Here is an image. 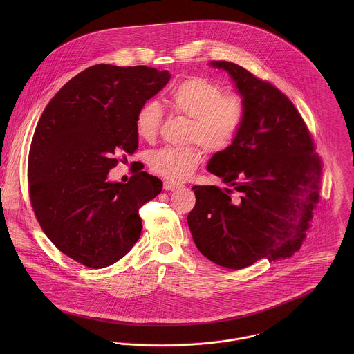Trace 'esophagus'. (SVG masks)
Listing matches in <instances>:
<instances>
[{
  "label": "esophagus",
  "mask_w": 354,
  "mask_h": 354,
  "mask_svg": "<svg viewBox=\"0 0 354 354\" xmlns=\"http://www.w3.org/2000/svg\"><path fill=\"white\" fill-rule=\"evenodd\" d=\"M163 188H165L166 191H174V189L181 188V185H180V184H176V183H173V181H165V183H163Z\"/></svg>",
  "instance_id": "34e87169"
}]
</instances>
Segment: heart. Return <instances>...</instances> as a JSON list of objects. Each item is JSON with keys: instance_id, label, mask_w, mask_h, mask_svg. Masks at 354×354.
<instances>
[{"instance_id": "1", "label": "heart", "mask_w": 354, "mask_h": 354, "mask_svg": "<svg viewBox=\"0 0 354 354\" xmlns=\"http://www.w3.org/2000/svg\"><path fill=\"white\" fill-rule=\"evenodd\" d=\"M169 104L174 113L191 118L187 140L201 143L209 152L230 149L247 118V104L240 95H225L222 86L201 76H191L177 84L169 94ZM162 117L158 102L145 103L135 120L139 138L146 142L155 139ZM149 162L153 173L184 181L202 162V152L196 146L163 147L151 152Z\"/></svg>"}]
</instances>
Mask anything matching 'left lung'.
I'll return each mask as SVG.
<instances>
[{"instance_id": "8db88e82", "label": "left lung", "mask_w": 354, "mask_h": 354, "mask_svg": "<svg viewBox=\"0 0 354 354\" xmlns=\"http://www.w3.org/2000/svg\"><path fill=\"white\" fill-rule=\"evenodd\" d=\"M234 82L247 104L236 142L215 152L207 170L227 185L194 187L188 226L198 250L226 268L297 252L319 201L322 160L300 113L271 83L243 66L211 61Z\"/></svg>"}]
</instances>
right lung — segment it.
Masks as SVG:
<instances>
[{
    "mask_svg": "<svg viewBox=\"0 0 354 354\" xmlns=\"http://www.w3.org/2000/svg\"><path fill=\"white\" fill-rule=\"evenodd\" d=\"M170 80L167 71L98 64L71 79L45 107L28 155L35 216L51 243L90 268L111 266L142 233L139 208L162 191L142 169L107 181L118 155L133 153L136 114Z\"/></svg>",
    "mask_w": 354,
    "mask_h": 354,
    "instance_id": "1",
    "label": "right lung"
}]
</instances>
